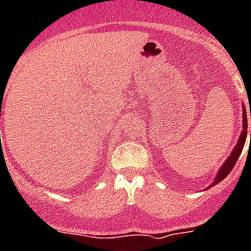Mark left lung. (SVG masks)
I'll return each mask as SVG.
<instances>
[{
  "label": "left lung",
  "mask_w": 251,
  "mask_h": 251,
  "mask_svg": "<svg viewBox=\"0 0 251 251\" xmlns=\"http://www.w3.org/2000/svg\"><path fill=\"white\" fill-rule=\"evenodd\" d=\"M250 118H251V107H250ZM242 129L241 134H240L239 141L236 142V146L232 151H231V155H229L227 160L223 163V165L219 168L218 173L215 176L214 178V182H213L212 185L209 186V187H213L215 186L217 183H219L221 181H223L227 176L229 175V172L232 171L233 167H235L236 161L239 159L240 154H241L242 149H244V145H245V141H246V134H248V117H246V110H245V106H242ZM250 142H251V133H250Z\"/></svg>",
  "instance_id": "1"
}]
</instances>
